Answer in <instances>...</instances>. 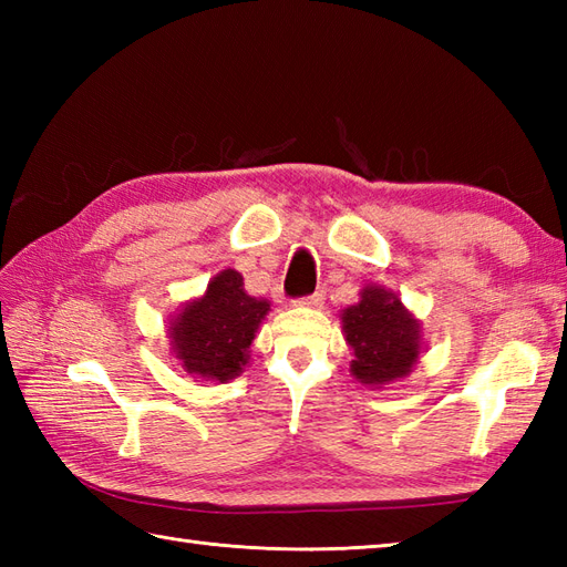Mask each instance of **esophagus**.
<instances>
[{
	"label": "esophagus",
	"mask_w": 567,
	"mask_h": 567,
	"mask_svg": "<svg viewBox=\"0 0 567 567\" xmlns=\"http://www.w3.org/2000/svg\"><path fill=\"white\" fill-rule=\"evenodd\" d=\"M323 299H327V292H323V290H317L315 295L305 297L302 302H299V305H307V307H321V305H323Z\"/></svg>",
	"instance_id": "esophagus-1"
}]
</instances>
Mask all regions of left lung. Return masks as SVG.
<instances>
[{
  "mask_svg": "<svg viewBox=\"0 0 567 567\" xmlns=\"http://www.w3.org/2000/svg\"><path fill=\"white\" fill-rule=\"evenodd\" d=\"M343 336L353 348L351 372L358 382L390 384L412 372L421 353V327L402 299L378 285L360 292V302L343 309Z\"/></svg>",
  "mask_w": 567,
  "mask_h": 567,
  "instance_id": "left-lung-1",
  "label": "left lung"
}]
</instances>
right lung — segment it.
<instances>
[{"mask_svg": "<svg viewBox=\"0 0 567 567\" xmlns=\"http://www.w3.org/2000/svg\"><path fill=\"white\" fill-rule=\"evenodd\" d=\"M270 311L268 299L250 297L238 270H221L207 292L192 299L171 321L175 358L189 375L228 382L244 372L250 343Z\"/></svg>", "mask_w": 567, "mask_h": 567, "instance_id": "add662e5", "label": "right lung"}]
</instances>
